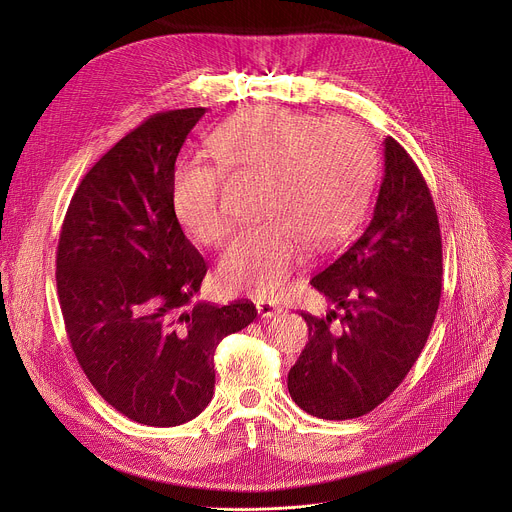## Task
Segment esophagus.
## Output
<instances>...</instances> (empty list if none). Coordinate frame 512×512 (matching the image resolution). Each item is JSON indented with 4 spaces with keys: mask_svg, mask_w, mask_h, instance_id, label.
<instances>
[{
    "mask_svg": "<svg viewBox=\"0 0 512 512\" xmlns=\"http://www.w3.org/2000/svg\"><path fill=\"white\" fill-rule=\"evenodd\" d=\"M255 306H257V312H259L261 318H273V316L281 314V306H277L269 300H257Z\"/></svg>",
    "mask_w": 512,
    "mask_h": 512,
    "instance_id": "34e87169",
    "label": "esophagus"
}]
</instances>
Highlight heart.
<instances>
[{"instance_id": "b5f03b06", "label": "heart", "mask_w": 512, "mask_h": 512, "mask_svg": "<svg viewBox=\"0 0 512 512\" xmlns=\"http://www.w3.org/2000/svg\"><path fill=\"white\" fill-rule=\"evenodd\" d=\"M216 164L178 162L172 204L180 225L202 245L221 247L233 218L225 206V172L259 176L257 216L218 267L231 294L273 298L304 259L344 237L367 204L373 182L371 143L342 117L316 119L281 107H255L210 135Z\"/></svg>"}]
</instances>
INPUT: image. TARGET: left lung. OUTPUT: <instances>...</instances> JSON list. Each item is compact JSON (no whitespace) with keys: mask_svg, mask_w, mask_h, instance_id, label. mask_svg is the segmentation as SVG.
I'll return each instance as SVG.
<instances>
[{"mask_svg":"<svg viewBox=\"0 0 512 512\" xmlns=\"http://www.w3.org/2000/svg\"><path fill=\"white\" fill-rule=\"evenodd\" d=\"M383 145L385 172L367 223L310 281L336 310L302 312L310 336L287 375L291 399L320 419H354L381 405L421 354L442 298L431 192L399 141Z\"/></svg>","mask_w":512,"mask_h":512,"instance_id":"obj_1","label":"left lung"}]
</instances>
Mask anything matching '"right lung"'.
I'll list each match as a JSON object with an SVG mask.
<instances>
[{"label": "right lung", "instance_id": "1", "mask_svg": "<svg viewBox=\"0 0 512 512\" xmlns=\"http://www.w3.org/2000/svg\"><path fill=\"white\" fill-rule=\"evenodd\" d=\"M204 107L145 119L85 174L56 249V287L81 369L131 421L174 427L214 393V350L257 310L192 304L206 261L172 204V172Z\"/></svg>", "mask_w": 512, "mask_h": 512}]
</instances>
